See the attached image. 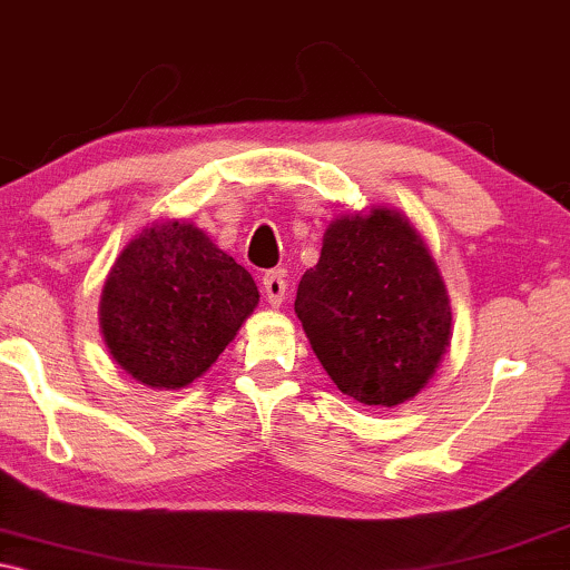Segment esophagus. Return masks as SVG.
<instances>
[{
  "label": "esophagus",
  "mask_w": 570,
  "mask_h": 570,
  "mask_svg": "<svg viewBox=\"0 0 570 570\" xmlns=\"http://www.w3.org/2000/svg\"><path fill=\"white\" fill-rule=\"evenodd\" d=\"M264 295H267V301H269V306H283V301H285V295H287V285H285V277H283V272H267V275H264Z\"/></svg>",
  "instance_id": "obj_1"
}]
</instances>
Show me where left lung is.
<instances>
[{
    "mask_svg": "<svg viewBox=\"0 0 570 570\" xmlns=\"http://www.w3.org/2000/svg\"><path fill=\"white\" fill-rule=\"evenodd\" d=\"M295 314L342 394L396 407L423 392L446 355L451 301L439 264L400 209L334 217L306 269Z\"/></svg>",
    "mask_w": 570,
    "mask_h": 570,
    "instance_id": "1",
    "label": "left lung"
}]
</instances>
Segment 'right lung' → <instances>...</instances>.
Here are the masks:
<instances>
[{
  "instance_id": "1",
  "label": "right lung",
  "mask_w": 570,
  "mask_h": 570,
  "mask_svg": "<svg viewBox=\"0 0 570 570\" xmlns=\"http://www.w3.org/2000/svg\"><path fill=\"white\" fill-rule=\"evenodd\" d=\"M259 303L254 277L189 220L145 225L116 256L98 322L121 371L150 389L205 376Z\"/></svg>"
}]
</instances>
